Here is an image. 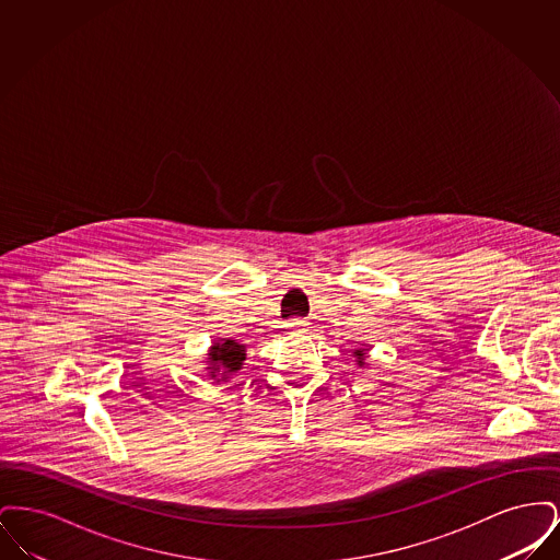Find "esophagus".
<instances>
[{
	"label": "esophagus",
	"mask_w": 560,
	"mask_h": 560,
	"mask_svg": "<svg viewBox=\"0 0 560 560\" xmlns=\"http://www.w3.org/2000/svg\"><path fill=\"white\" fill-rule=\"evenodd\" d=\"M308 325H311V323L306 319H292V323H290L293 334H304V331H308Z\"/></svg>",
	"instance_id": "obj_1"
}]
</instances>
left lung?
<instances>
[{"instance_id": "8db88e82", "label": "left lung", "mask_w": 560, "mask_h": 560, "mask_svg": "<svg viewBox=\"0 0 560 560\" xmlns=\"http://www.w3.org/2000/svg\"><path fill=\"white\" fill-rule=\"evenodd\" d=\"M357 354H359V357H361V354H363V352H361V350H357Z\"/></svg>"}]
</instances>
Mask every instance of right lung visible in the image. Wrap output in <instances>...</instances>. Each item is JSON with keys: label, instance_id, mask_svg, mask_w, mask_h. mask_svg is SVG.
<instances>
[{"label": "right lung", "instance_id": "add662e5", "mask_svg": "<svg viewBox=\"0 0 560 560\" xmlns=\"http://www.w3.org/2000/svg\"><path fill=\"white\" fill-rule=\"evenodd\" d=\"M210 365L208 368L215 375H226V373L237 372L245 361V348L241 347L240 342L235 340H220L215 342L210 352Z\"/></svg>", "mask_w": 560, "mask_h": 560}]
</instances>
